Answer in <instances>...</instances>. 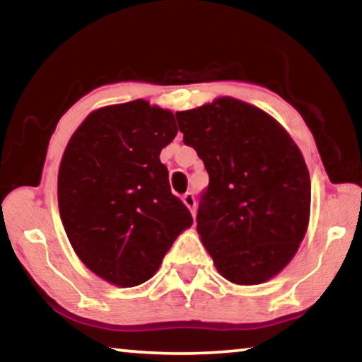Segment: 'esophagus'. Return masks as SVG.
I'll use <instances>...</instances> for the list:
<instances>
[{"mask_svg":"<svg viewBox=\"0 0 362 362\" xmlns=\"http://www.w3.org/2000/svg\"><path fill=\"white\" fill-rule=\"evenodd\" d=\"M182 199H183V203H185V206L188 207V209L192 211L193 217H194V214H196V199H194V194H193L192 192H188V193L183 194Z\"/></svg>","mask_w":362,"mask_h":362,"instance_id":"esophagus-1","label":"esophagus"}]
</instances>
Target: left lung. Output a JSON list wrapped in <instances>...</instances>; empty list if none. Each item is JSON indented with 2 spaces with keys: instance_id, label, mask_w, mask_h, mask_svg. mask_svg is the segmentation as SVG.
I'll return each mask as SVG.
<instances>
[{
  "instance_id": "left-lung-1",
  "label": "left lung",
  "mask_w": 362,
  "mask_h": 362,
  "mask_svg": "<svg viewBox=\"0 0 362 362\" xmlns=\"http://www.w3.org/2000/svg\"><path fill=\"white\" fill-rule=\"evenodd\" d=\"M183 142L209 174L198 230L225 279L250 286L292 260L310 220L311 182L302 151L276 119L220 97L177 112Z\"/></svg>"
}]
</instances>
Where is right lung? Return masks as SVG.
Instances as JSON below:
<instances>
[{"mask_svg": "<svg viewBox=\"0 0 362 362\" xmlns=\"http://www.w3.org/2000/svg\"><path fill=\"white\" fill-rule=\"evenodd\" d=\"M177 131L170 110L139 99L95 110L64 151L60 218L79 260L110 284L148 281L193 223L159 161Z\"/></svg>", "mask_w": 362, "mask_h": 362, "instance_id": "add662e5", "label": "right lung"}]
</instances>
